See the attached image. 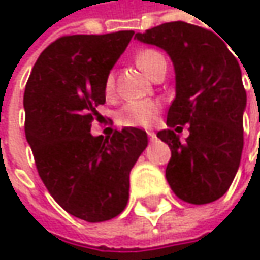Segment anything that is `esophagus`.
Listing matches in <instances>:
<instances>
[{
	"label": "esophagus",
	"instance_id": "1",
	"mask_svg": "<svg viewBox=\"0 0 260 260\" xmlns=\"http://www.w3.org/2000/svg\"><path fill=\"white\" fill-rule=\"evenodd\" d=\"M147 135H149L150 141H155V140H156V134H155V132H152V131H147Z\"/></svg>",
	"mask_w": 260,
	"mask_h": 260
}]
</instances>
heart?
<instances>
[{
	"instance_id": "heart-1",
	"label": "heart",
	"mask_w": 260,
	"mask_h": 260,
	"mask_svg": "<svg viewBox=\"0 0 260 260\" xmlns=\"http://www.w3.org/2000/svg\"><path fill=\"white\" fill-rule=\"evenodd\" d=\"M135 61L143 72H146L149 77H152L155 69L162 61H166V58L161 52H158L155 49H143L137 54ZM104 90L108 96L113 94V91H114V77L111 74L107 75V78H105ZM159 110H161V105L155 101H131L119 110L117 120L123 126L149 128L156 122Z\"/></svg>"
}]
</instances>
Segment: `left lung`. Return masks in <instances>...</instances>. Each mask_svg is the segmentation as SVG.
<instances>
[{"label":"left lung","instance_id":"1","mask_svg":"<svg viewBox=\"0 0 260 260\" xmlns=\"http://www.w3.org/2000/svg\"><path fill=\"white\" fill-rule=\"evenodd\" d=\"M135 37L162 48L175 66L176 98L167 113L169 129L158 132L172 150L167 182L186 203L215 202L234 181L244 146L247 94L238 60L212 31L182 21ZM185 123L190 135L181 142L176 131Z\"/></svg>","mask_w":260,"mask_h":260}]
</instances>
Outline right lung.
I'll use <instances>...</instances> for the list:
<instances>
[{
    "label": "right lung",
    "mask_w": 260,
    "mask_h": 260,
    "mask_svg": "<svg viewBox=\"0 0 260 260\" xmlns=\"http://www.w3.org/2000/svg\"><path fill=\"white\" fill-rule=\"evenodd\" d=\"M134 31L63 36L37 58L24 93L25 137L40 179L71 215L88 223L117 217L129 199V173L147 146L138 128L93 137L104 82Z\"/></svg>",
    "instance_id": "right-lung-1"
}]
</instances>
